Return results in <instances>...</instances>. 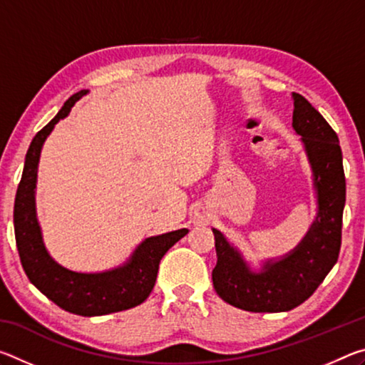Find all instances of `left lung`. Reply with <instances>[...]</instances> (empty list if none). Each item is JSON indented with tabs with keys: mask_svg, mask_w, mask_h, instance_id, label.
Here are the masks:
<instances>
[{
	"mask_svg": "<svg viewBox=\"0 0 365 365\" xmlns=\"http://www.w3.org/2000/svg\"><path fill=\"white\" fill-rule=\"evenodd\" d=\"M293 128L301 135L312 169L317 215L306 237L280 259L251 270L242 252L212 228L217 264L214 289L228 304L250 312L292 311L316 292L338 261L346 180L338 135L304 96L293 93Z\"/></svg>",
	"mask_w": 365,
	"mask_h": 365,
	"instance_id": "1",
	"label": "left lung"
}]
</instances>
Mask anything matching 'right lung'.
Listing matches in <instances>:
<instances>
[{"label":"right lung","mask_w":365,"mask_h":365,"mask_svg":"<svg viewBox=\"0 0 365 365\" xmlns=\"http://www.w3.org/2000/svg\"><path fill=\"white\" fill-rule=\"evenodd\" d=\"M86 93L88 90H80L78 93L72 95L56 117L43 127L30 143L16 193L14 233L17 251L29 280L64 311L83 317H95L141 304L156 283L160 259L188 230L180 228L146 238L125 264L96 274L69 270L49 256L43 243L35 207L40 153L54 125L69 115L76 101Z\"/></svg>","instance_id":"1"}]
</instances>
